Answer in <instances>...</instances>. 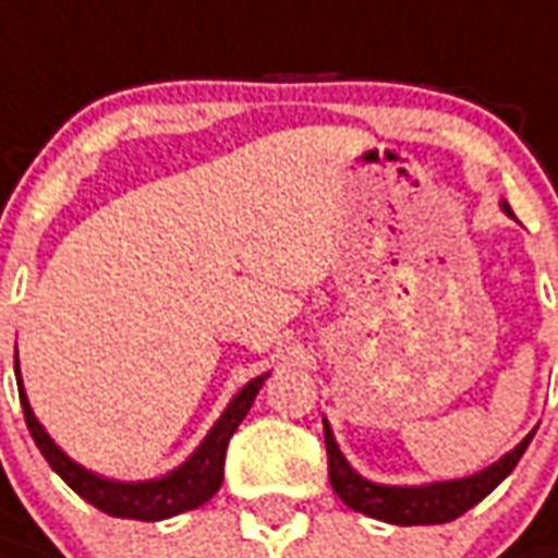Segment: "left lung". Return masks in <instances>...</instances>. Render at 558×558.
Masks as SVG:
<instances>
[{
    "mask_svg": "<svg viewBox=\"0 0 558 558\" xmlns=\"http://www.w3.org/2000/svg\"><path fill=\"white\" fill-rule=\"evenodd\" d=\"M502 208L511 215V208L505 203ZM532 436H535V430L529 433L511 454L496 460L493 466H487L478 475L445 481V484H424V487H386V484L364 481L359 472H352L326 424L328 478H331L335 493L350 505L352 511H362V514L386 520V523H398V526H433V523H448L454 517L466 514L472 505H478L487 493L496 490L514 472L517 460L523 457Z\"/></svg>",
    "mask_w": 558,
    "mask_h": 558,
    "instance_id": "obj_1",
    "label": "left lung"
}]
</instances>
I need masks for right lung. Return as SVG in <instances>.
<instances>
[{"instance_id": "obj_1", "label": "right lung", "mask_w": 558, "mask_h": 558, "mask_svg": "<svg viewBox=\"0 0 558 558\" xmlns=\"http://www.w3.org/2000/svg\"><path fill=\"white\" fill-rule=\"evenodd\" d=\"M14 371H17V388H20V403H23V418H26V427H29L32 439L41 448L44 460L53 466V472H59V478L65 481L71 490L83 496L86 502L95 505L98 511L110 517H125V520H167V517L182 514V511H191V508H199L203 502H208L215 493H218L220 481H223V457H227V445H230V436L235 433V427L242 424V418L251 410L256 391L263 388V379L266 376H256L247 386L232 398V403L227 407V412L220 415L218 424L211 427L203 445L196 448L194 454L187 457V463H182L179 469H172L170 475L155 481H140V484H122V481H107L92 475L83 466H77L71 457H65L53 445V439L44 433V427L38 424V418L32 415L29 400H26V391H23V383H20V367L14 362Z\"/></svg>"}]
</instances>
